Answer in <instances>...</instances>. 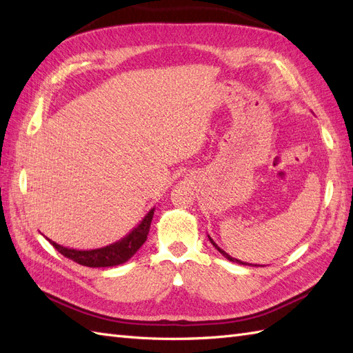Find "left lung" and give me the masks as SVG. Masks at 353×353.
Here are the masks:
<instances>
[{"label":"left lung","instance_id":"8db88e82","mask_svg":"<svg viewBox=\"0 0 353 353\" xmlns=\"http://www.w3.org/2000/svg\"><path fill=\"white\" fill-rule=\"evenodd\" d=\"M208 238H209V241H211V243H212V245L215 247V249H216V250H219V252H220V253L223 254V256H224V258H226V259H229V261H232V262H236V264H243V265H252V264H245V262H243V261H239V259H236V258H232V256H230V254H228L226 252H224V250H221V249H220V247H219V245H216V244L214 243V239H212L211 236H209V235H208Z\"/></svg>","mask_w":353,"mask_h":353}]
</instances>
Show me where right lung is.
I'll use <instances>...</instances> for the list:
<instances>
[{"label": "right lung", "mask_w": 353, "mask_h": 353, "mask_svg": "<svg viewBox=\"0 0 353 353\" xmlns=\"http://www.w3.org/2000/svg\"><path fill=\"white\" fill-rule=\"evenodd\" d=\"M154 215V208L150 209L144 219L141 220L137 228H133L130 234H127L124 238L118 239V241L112 243L109 245L100 247V249H92V250H77V249H70V247H63L54 241H48L52 244V247L62 253L65 258L72 259L80 265L86 267H115L119 264H124V262L129 261L134 253L139 250V247L147 241V235L150 230V224H152Z\"/></svg>", "instance_id": "1"}]
</instances>
